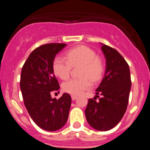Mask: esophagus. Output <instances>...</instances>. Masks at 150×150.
<instances>
[{
	"label": "esophagus",
	"instance_id": "1",
	"mask_svg": "<svg viewBox=\"0 0 150 150\" xmlns=\"http://www.w3.org/2000/svg\"><path fill=\"white\" fill-rule=\"evenodd\" d=\"M76 98H77V96H76V95H71V99H72L73 100H75Z\"/></svg>",
	"mask_w": 150,
	"mask_h": 150
}]
</instances>
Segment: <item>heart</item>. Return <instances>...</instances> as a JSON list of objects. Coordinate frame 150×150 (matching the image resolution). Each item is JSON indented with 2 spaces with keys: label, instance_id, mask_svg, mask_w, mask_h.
I'll list each match as a JSON object with an SVG mask.
<instances>
[{
  "label": "heart",
  "instance_id": "b5f03b06",
  "mask_svg": "<svg viewBox=\"0 0 150 150\" xmlns=\"http://www.w3.org/2000/svg\"><path fill=\"white\" fill-rule=\"evenodd\" d=\"M66 59L62 56H56L52 62L54 74L62 79L70 76L72 67L81 66L79 76L83 78L70 79L62 84V89L65 92L76 95L88 89L91 81L98 82L101 79L105 70L103 59L97 56L95 50L86 46H79L69 50L66 52Z\"/></svg>",
  "mask_w": 150,
  "mask_h": 150
}]
</instances>
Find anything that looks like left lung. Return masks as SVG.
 Wrapping results in <instances>:
<instances>
[{
    "label": "left lung",
    "mask_w": 150,
    "mask_h": 150,
    "mask_svg": "<svg viewBox=\"0 0 150 150\" xmlns=\"http://www.w3.org/2000/svg\"><path fill=\"white\" fill-rule=\"evenodd\" d=\"M106 59L104 76L98 88L96 98L88 99L85 110L88 124L93 128L105 132L114 128L124 116L128 107L132 86L130 69L124 58L115 49L101 43Z\"/></svg>",
    "instance_id": "1"
}]
</instances>
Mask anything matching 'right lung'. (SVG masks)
I'll list each match as a JSON object with an SVG mask.
<instances>
[{
	"label": "right lung",
	"instance_id": "obj_1",
	"mask_svg": "<svg viewBox=\"0 0 150 150\" xmlns=\"http://www.w3.org/2000/svg\"><path fill=\"white\" fill-rule=\"evenodd\" d=\"M67 44L48 43L30 54L21 72L20 88L29 115L40 128L49 132L60 129L68 119L71 98L64 93L60 98H52L59 83L54 75L52 62Z\"/></svg>",
	"mask_w": 150,
	"mask_h": 150
}]
</instances>
